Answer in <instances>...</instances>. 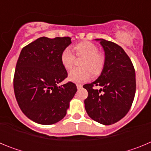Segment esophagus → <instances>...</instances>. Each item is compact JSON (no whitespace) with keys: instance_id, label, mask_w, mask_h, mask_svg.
<instances>
[{"instance_id":"34e87169","label":"esophagus","mask_w":151,"mask_h":151,"mask_svg":"<svg viewBox=\"0 0 151 151\" xmlns=\"http://www.w3.org/2000/svg\"><path fill=\"white\" fill-rule=\"evenodd\" d=\"M76 87L77 88H81L82 87V85H80V84H76Z\"/></svg>"}]
</instances>
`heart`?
<instances>
[{
  "instance_id": "obj_1",
  "label": "heart",
  "mask_w": 151,
  "mask_h": 151,
  "mask_svg": "<svg viewBox=\"0 0 151 151\" xmlns=\"http://www.w3.org/2000/svg\"><path fill=\"white\" fill-rule=\"evenodd\" d=\"M73 50L77 57H82L80 63L81 68L73 69L69 73L68 78L73 82H86L91 76H97L102 72L105 65V55L99 52L98 47L90 41H82L73 47ZM75 56L69 48L64 49L60 55L63 66L69 70L75 64Z\"/></svg>"
}]
</instances>
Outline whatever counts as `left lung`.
<instances>
[{
    "instance_id": "obj_1",
    "label": "left lung",
    "mask_w": 151,
    "mask_h": 151,
    "mask_svg": "<svg viewBox=\"0 0 151 151\" xmlns=\"http://www.w3.org/2000/svg\"><path fill=\"white\" fill-rule=\"evenodd\" d=\"M100 41L105 52V65L92 83L83 85L88 96L85 100L88 115L103 125H112L123 118L130 110L136 90L135 71L125 50L116 44ZM100 86L99 90L94 89Z\"/></svg>"
}]
</instances>
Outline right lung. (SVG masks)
I'll list each match as a JSON object with an SVG mask.
<instances>
[{
  "label": "right lung",
  "instance_id": "obj_1",
  "mask_svg": "<svg viewBox=\"0 0 151 151\" xmlns=\"http://www.w3.org/2000/svg\"><path fill=\"white\" fill-rule=\"evenodd\" d=\"M69 37H41L22 49L16 66L13 88L19 106L31 120L51 125L66 116L77 91L67 77L60 55L71 44Z\"/></svg>",
  "mask_w": 151,
  "mask_h": 151
}]
</instances>
